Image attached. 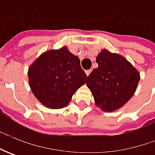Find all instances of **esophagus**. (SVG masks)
Returning a JSON list of instances; mask_svg holds the SVG:
<instances>
[{"label": "esophagus", "mask_w": 155, "mask_h": 155, "mask_svg": "<svg viewBox=\"0 0 155 155\" xmlns=\"http://www.w3.org/2000/svg\"><path fill=\"white\" fill-rule=\"evenodd\" d=\"M91 70H87V71H85V73H86L87 76H89V75L91 74Z\"/></svg>", "instance_id": "esophagus-1"}]
</instances>
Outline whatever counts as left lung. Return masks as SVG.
<instances>
[{
	"instance_id": "8db88e82",
	"label": "left lung",
	"mask_w": 155,
	"mask_h": 155,
	"mask_svg": "<svg viewBox=\"0 0 155 155\" xmlns=\"http://www.w3.org/2000/svg\"><path fill=\"white\" fill-rule=\"evenodd\" d=\"M96 61L98 67L93 70L86 82L95 104L105 112L119 110L135 92L140 72L124 57L107 49L101 50Z\"/></svg>"
}]
</instances>
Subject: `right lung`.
<instances>
[{
    "mask_svg": "<svg viewBox=\"0 0 155 155\" xmlns=\"http://www.w3.org/2000/svg\"><path fill=\"white\" fill-rule=\"evenodd\" d=\"M28 82L34 97L49 109H62L85 84L87 75L79 58L68 47L43 52L28 68Z\"/></svg>",
    "mask_w": 155,
    "mask_h": 155,
    "instance_id": "add662e5",
    "label": "right lung"
}]
</instances>
